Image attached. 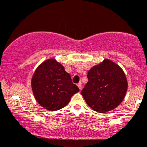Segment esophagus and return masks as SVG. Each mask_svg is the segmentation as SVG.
I'll use <instances>...</instances> for the list:
<instances>
[{
	"mask_svg": "<svg viewBox=\"0 0 147 147\" xmlns=\"http://www.w3.org/2000/svg\"><path fill=\"white\" fill-rule=\"evenodd\" d=\"M77 86H78V88H79V90H82V84L81 83H79L78 84H77Z\"/></svg>",
	"mask_w": 147,
	"mask_h": 147,
	"instance_id": "34e87169",
	"label": "esophagus"
}]
</instances>
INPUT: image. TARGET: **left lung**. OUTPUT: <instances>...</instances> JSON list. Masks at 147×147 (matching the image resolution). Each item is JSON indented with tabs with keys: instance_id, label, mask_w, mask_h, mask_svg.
<instances>
[{
	"instance_id": "left-lung-1",
	"label": "left lung",
	"mask_w": 147,
	"mask_h": 147,
	"mask_svg": "<svg viewBox=\"0 0 147 147\" xmlns=\"http://www.w3.org/2000/svg\"><path fill=\"white\" fill-rule=\"evenodd\" d=\"M86 86L81 92L86 104L97 113H107L117 107L125 97L128 82L122 68L105 59L88 72Z\"/></svg>"
}]
</instances>
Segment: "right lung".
<instances>
[{"mask_svg": "<svg viewBox=\"0 0 147 147\" xmlns=\"http://www.w3.org/2000/svg\"><path fill=\"white\" fill-rule=\"evenodd\" d=\"M31 86L36 102L50 111L65 107L79 91L63 65L54 58L44 61L36 68Z\"/></svg>", "mask_w": 147, "mask_h": 147, "instance_id": "obj_1", "label": "right lung"}]
</instances>
